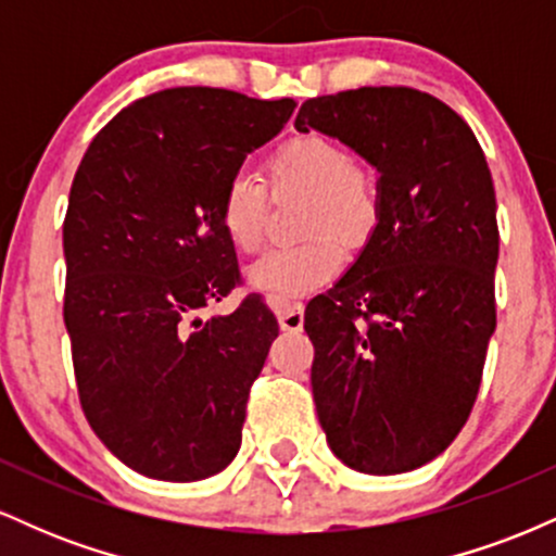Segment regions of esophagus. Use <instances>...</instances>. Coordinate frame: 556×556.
<instances>
[{
	"mask_svg": "<svg viewBox=\"0 0 556 556\" xmlns=\"http://www.w3.org/2000/svg\"><path fill=\"white\" fill-rule=\"evenodd\" d=\"M303 303L300 300H285L277 305V318L279 327L285 331H300L303 329Z\"/></svg>",
	"mask_w": 556,
	"mask_h": 556,
	"instance_id": "34e87169",
	"label": "esophagus"
}]
</instances>
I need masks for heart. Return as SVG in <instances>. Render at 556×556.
I'll list each match as a JSON object with an SVG mask.
<instances>
[{"label": "heart", "instance_id": "obj_1", "mask_svg": "<svg viewBox=\"0 0 556 556\" xmlns=\"http://www.w3.org/2000/svg\"><path fill=\"white\" fill-rule=\"evenodd\" d=\"M274 188L308 190L300 232L311 238L274 248L248 271V279L274 303L308 295L337 277L348 248H361L381 216V182L371 164L350 159L340 140L324 132H298L266 162ZM219 225L229 245L256 253L266 238V185L261 177H229L219 198Z\"/></svg>", "mask_w": 556, "mask_h": 556}]
</instances>
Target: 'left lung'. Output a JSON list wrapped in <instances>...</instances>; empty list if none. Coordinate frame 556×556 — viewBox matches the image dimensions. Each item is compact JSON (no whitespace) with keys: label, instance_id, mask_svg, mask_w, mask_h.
I'll use <instances>...</instances> for the list:
<instances>
[{"label":"left lung","instance_id":"left-lung-1","mask_svg":"<svg viewBox=\"0 0 556 556\" xmlns=\"http://www.w3.org/2000/svg\"><path fill=\"white\" fill-rule=\"evenodd\" d=\"M295 127L340 138L381 175L374 235L305 308L318 424L348 468L407 473L460 433L496 329L486 156L460 114L405 86L316 96Z\"/></svg>","mask_w":556,"mask_h":556}]
</instances>
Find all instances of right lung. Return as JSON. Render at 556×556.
<instances>
[{
    "label": "right lung",
    "instance_id": "right-lung-1",
    "mask_svg": "<svg viewBox=\"0 0 556 556\" xmlns=\"http://www.w3.org/2000/svg\"><path fill=\"white\" fill-rule=\"evenodd\" d=\"M295 106L167 88L101 127L75 172L62 225L75 384L96 437L138 473L201 481L238 455L279 324L258 295L201 318L240 285L219 198Z\"/></svg>",
    "mask_w": 556,
    "mask_h": 556
}]
</instances>
